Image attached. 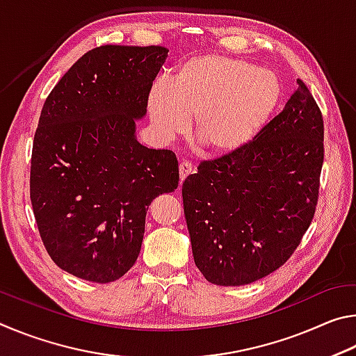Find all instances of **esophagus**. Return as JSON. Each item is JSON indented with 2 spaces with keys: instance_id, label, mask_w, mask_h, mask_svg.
<instances>
[{
  "instance_id": "34e87169",
  "label": "esophagus",
  "mask_w": 356,
  "mask_h": 356,
  "mask_svg": "<svg viewBox=\"0 0 356 356\" xmlns=\"http://www.w3.org/2000/svg\"><path fill=\"white\" fill-rule=\"evenodd\" d=\"M179 174H180V180H184L193 174V165L188 163V161H182V163L179 165Z\"/></svg>"
}]
</instances>
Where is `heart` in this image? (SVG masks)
I'll return each instance as SVG.
<instances>
[{
  "label": "heart",
  "instance_id": "1",
  "mask_svg": "<svg viewBox=\"0 0 356 356\" xmlns=\"http://www.w3.org/2000/svg\"><path fill=\"white\" fill-rule=\"evenodd\" d=\"M280 97L273 72L243 59L202 55L180 64L168 83H155L147 108L160 136H177L195 118L197 143L210 154L227 155L254 140Z\"/></svg>",
  "mask_w": 356,
  "mask_h": 356
}]
</instances>
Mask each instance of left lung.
<instances>
[{"label": "left lung", "instance_id": "8db88e82", "mask_svg": "<svg viewBox=\"0 0 356 356\" xmlns=\"http://www.w3.org/2000/svg\"><path fill=\"white\" fill-rule=\"evenodd\" d=\"M246 146L204 160L185 179L184 210L196 267L216 286L264 278L297 250L316 213L323 118L308 86Z\"/></svg>", "mask_w": 356, "mask_h": 356}]
</instances>
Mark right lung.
<instances>
[{
    "instance_id": "right-lung-1",
    "label": "right lung",
    "mask_w": 356,
    "mask_h": 356,
    "mask_svg": "<svg viewBox=\"0 0 356 356\" xmlns=\"http://www.w3.org/2000/svg\"><path fill=\"white\" fill-rule=\"evenodd\" d=\"M166 56L159 45L92 48L42 106L29 197L47 252L76 278L105 284L127 273L150 202L177 188L176 155L135 138Z\"/></svg>"
}]
</instances>
